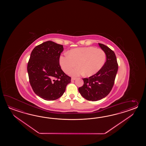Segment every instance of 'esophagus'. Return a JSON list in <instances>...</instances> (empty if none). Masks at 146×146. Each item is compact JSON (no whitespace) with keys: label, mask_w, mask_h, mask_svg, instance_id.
<instances>
[{"label":"esophagus","mask_w":146,"mask_h":146,"mask_svg":"<svg viewBox=\"0 0 146 146\" xmlns=\"http://www.w3.org/2000/svg\"><path fill=\"white\" fill-rule=\"evenodd\" d=\"M76 78L74 77H72V80H76Z\"/></svg>","instance_id":"esophagus-1"}]
</instances>
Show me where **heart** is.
<instances>
[{
    "label": "heart",
    "instance_id": "b5f03b06",
    "mask_svg": "<svg viewBox=\"0 0 146 146\" xmlns=\"http://www.w3.org/2000/svg\"><path fill=\"white\" fill-rule=\"evenodd\" d=\"M106 55L104 50L95 47H78L70 50L59 57V64L62 70L70 74L77 76L84 74L91 76L99 72L106 62Z\"/></svg>",
    "mask_w": 146,
    "mask_h": 146
}]
</instances>
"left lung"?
<instances>
[{
	"label": "left lung",
	"instance_id": "1",
	"mask_svg": "<svg viewBox=\"0 0 146 146\" xmlns=\"http://www.w3.org/2000/svg\"><path fill=\"white\" fill-rule=\"evenodd\" d=\"M99 45L106 52V62L96 74L89 78H83L84 85L78 89L84 98L91 101L102 99L109 94L114 86L118 70V64L114 51L103 44Z\"/></svg>",
	"mask_w": 146,
	"mask_h": 146
}]
</instances>
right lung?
Masks as SVG:
<instances>
[{
	"mask_svg": "<svg viewBox=\"0 0 146 146\" xmlns=\"http://www.w3.org/2000/svg\"><path fill=\"white\" fill-rule=\"evenodd\" d=\"M62 45L48 40L34 47L27 66L29 82L34 93L45 100H55L65 92L71 77L59 65Z\"/></svg>",
	"mask_w": 146,
	"mask_h": 146,
	"instance_id": "obj_1",
	"label": "right lung"
}]
</instances>
